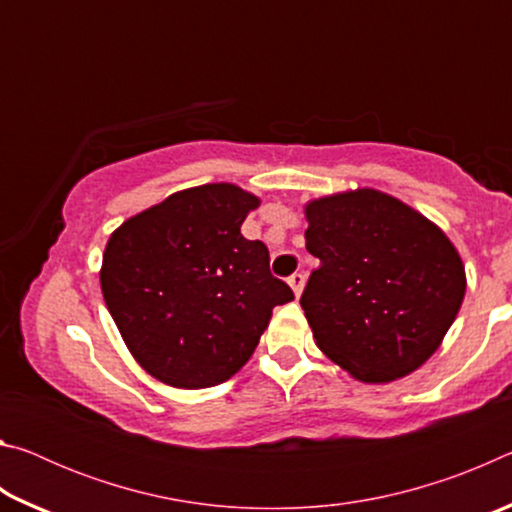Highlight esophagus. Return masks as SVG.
I'll use <instances>...</instances> for the list:
<instances>
[{"label": "esophagus", "instance_id": "34e87169", "mask_svg": "<svg viewBox=\"0 0 512 512\" xmlns=\"http://www.w3.org/2000/svg\"><path fill=\"white\" fill-rule=\"evenodd\" d=\"M289 284H291V289H293V293H296V298H298L300 293H302V289H305V275H302V273H293V275L289 277Z\"/></svg>", "mask_w": 512, "mask_h": 512}]
</instances>
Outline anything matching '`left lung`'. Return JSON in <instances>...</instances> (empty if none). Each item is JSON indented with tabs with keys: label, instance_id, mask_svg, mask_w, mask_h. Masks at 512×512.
<instances>
[{
	"label": "left lung",
	"instance_id": "8db88e82",
	"mask_svg": "<svg viewBox=\"0 0 512 512\" xmlns=\"http://www.w3.org/2000/svg\"><path fill=\"white\" fill-rule=\"evenodd\" d=\"M305 216L320 266L300 305L316 345L366 384L411 375L461 309L458 250L427 216L377 189L316 198Z\"/></svg>",
	"mask_w": 512,
	"mask_h": 512
}]
</instances>
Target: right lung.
<instances>
[{
    "instance_id": "add662e5",
    "label": "right lung",
    "mask_w": 512,
    "mask_h": 512,
    "mask_svg": "<svg viewBox=\"0 0 512 512\" xmlns=\"http://www.w3.org/2000/svg\"><path fill=\"white\" fill-rule=\"evenodd\" d=\"M259 198L230 183L171 194L112 232L101 291L135 361L173 388L223 384L293 300L268 248L241 235Z\"/></svg>"
}]
</instances>
